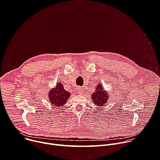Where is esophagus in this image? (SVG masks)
<instances>
[{
	"mask_svg": "<svg viewBox=\"0 0 160 160\" xmlns=\"http://www.w3.org/2000/svg\"><path fill=\"white\" fill-rule=\"evenodd\" d=\"M78 94H83V90L80 88H78Z\"/></svg>",
	"mask_w": 160,
	"mask_h": 160,
	"instance_id": "34e87169",
	"label": "esophagus"
}]
</instances>
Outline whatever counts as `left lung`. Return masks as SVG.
Segmentation results:
<instances>
[{
  "mask_svg": "<svg viewBox=\"0 0 160 160\" xmlns=\"http://www.w3.org/2000/svg\"><path fill=\"white\" fill-rule=\"evenodd\" d=\"M91 98L92 99V100L93 103L96 106H103L105 104H106L109 98L108 93H107V91L103 88L102 85L101 84V83L98 84L97 87H96L95 92L91 95Z\"/></svg>",
  "mask_w": 160,
  "mask_h": 160,
  "instance_id": "1",
  "label": "left lung"
}]
</instances>
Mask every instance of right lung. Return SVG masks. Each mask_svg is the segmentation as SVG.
<instances>
[{"instance_id": "right-lung-1", "label": "right lung", "mask_w": 160, "mask_h": 160, "mask_svg": "<svg viewBox=\"0 0 160 160\" xmlns=\"http://www.w3.org/2000/svg\"><path fill=\"white\" fill-rule=\"evenodd\" d=\"M70 97V94L64 90L61 82L57 83L55 88L50 90L49 92V99L50 102L58 107L63 106Z\"/></svg>"}]
</instances>
